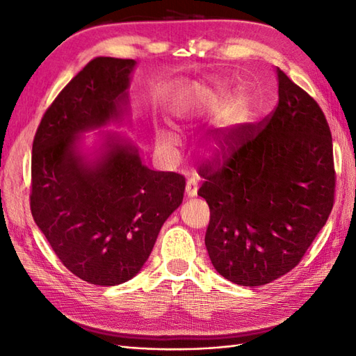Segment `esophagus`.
Masks as SVG:
<instances>
[{"mask_svg": "<svg viewBox=\"0 0 356 356\" xmlns=\"http://www.w3.org/2000/svg\"><path fill=\"white\" fill-rule=\"evenodd\" d=\"M198 178H191L187 179L186 183V195L187 198H193V196H196V193H198Z\"/></svg>", "mask_w": 356, "mask_h": 356, "instance_id": "obj_1", "label": "esophagus"}]
</instances>
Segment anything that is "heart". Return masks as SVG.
<instances>
[{
  "label": "heart",
  "instance_id": "obj_1",
  "mask_svg": "<svg viewBox=\"0 0 356 356\" xmlns=\"http://www.w3.org/2000/svg\"><path fill=\"white\" fill-rule=\"evenodd\" d=\"M224 110L222 122L219 124V132L213 141L215 147H224L228 143L232 131L245 120L247 113V90L243 86H238L230 99H228V88L224 82H209L196 83L181 91L175 104H173V113L177 118L184 123H192L204 117H210ZM156 143L165 154L175 152L179 145L177 132L168 128L156 129Z\"/></svg>",
  "mask_w": 356,
  "mask_h": 356
}]
</instances>
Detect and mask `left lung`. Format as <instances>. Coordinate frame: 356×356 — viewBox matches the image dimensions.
Here are the masks:
<instances>
[{
	"label": "left lung",
	"mask_w": 356,
	"mask_h": 356,
	"mask_svg": "<svg viewBox=\"0 0 356 356\" xmlns=\"http://www.w3.org/2000/svg\"><path fill=\"white\" fill-rule=\"evenodd\" d=\"M279 104L232 131L216 168L200 169L210 207L205 247L236 285L262 286L298 265L334 207L332 136L309 94L277 68Z\"/></svg>",
	"instance_id": "8db88e82"
}]
</instances>
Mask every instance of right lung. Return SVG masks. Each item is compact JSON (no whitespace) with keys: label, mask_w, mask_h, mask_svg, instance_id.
I'll use <instances>...</instances> for the list:
<instances>
[{"label":"right lung","mask_w":356,"mask_h":356,"mask_svg":"<svg viewBox=\"0 0 356 356\" xmlns=\"http://www.w3.org/2000/svg\"><path fill=\"white\" fill-rule=\"evenodd\" d=\"M137 62L96 58L47 109L31 149L30 209L68 270L115 286L143 268L163 224L183 202L186 179L143 164L120 134H102L92 154L81 134L122 123Z\"/></svg>","instance_id":"add662e5"}]
</instances>
